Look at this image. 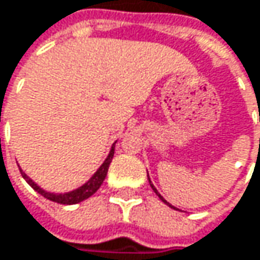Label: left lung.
<instances>
[{
  "instance_id": "1",
  "label": "left lung",
  "mask_w": 260,
  "mask_h": 260,
  "mask_svg": "<svg viewBox=\"0 0 260 260\" xmlns=\"http://www.w3.org/2000/svg\"><path fill=\"white\" fill-rule=\"evenodd\" d=\"M147 178H149V183H150V186H152V189H153V192H154V193H156V195H157V197H159V200L162 201V202H165V204H167L168 207H171V208H174V210H177L176 207H173V205H171V204H170L168 201L165 200V198H164V197H162V195H160V193H159V192L156 190V187H154V186H153V183L150 181V177H149V173H147Z\"/></svg>"
}]
</instances>
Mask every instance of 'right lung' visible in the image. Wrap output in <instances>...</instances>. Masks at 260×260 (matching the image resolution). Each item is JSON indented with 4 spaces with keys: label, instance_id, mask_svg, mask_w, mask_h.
<instances>
[{
    "label": "right lung",
    "instance_id": "1",
    "mask_svg": "<svg viewBox=\"0 0 260 260\" xmlns=\"http://www.w3.org/2000/svg\"><path fill=\"white\" fill-rule=\"evenodd\" d=\"M114 147H116V143L111 146L110 153H108V156L106 157V160H104L103 165L95 171V174H93L92 177L89 178L84 184H82L80 187H77V189H74V190H70V192H65V193L47 192V190H44L43 187H40L32 178L28 177L22 170H20V174H22V177L26 180V183H28L36 192H38L40 195H43L44 198L53 201V202H58V204H63V205L79 204V202H82V201L90 198V197L101 187L103 181L106 180L107 171H108V167H110V164H111V159H113V156H114Z\"/></svg>",
    "mask_w": 260,
    "mask_h": 260
}]
</instances>
